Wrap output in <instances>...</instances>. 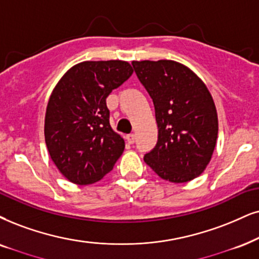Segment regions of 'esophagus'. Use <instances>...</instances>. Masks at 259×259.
I'll list each match as a JSON object with an SVG mask.
<instances>
[{
	"label": "esophagus",
	"instance_id": "1",
	"mask_svg": "<svg viewBox=\"0 0 259 259\" xmlns=\"http://www.w3.org/2000/svg\"><path fill=\"white\" fill-rule=\"evenodd\" d=\"M126 141L129 145H133V143L135 142V135H134V134H129V135H126Z\"/></svg>",
	"mask_w": 259,
	"mask_h": 259
}]
</instances>
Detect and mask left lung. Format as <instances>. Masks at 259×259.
I'll list each match as a JSON object with an SVG mask.
<instances>
[{
	"instance_id": "left-lung-1",
	"label": "left lung",
	"mask_w": 259,
	"mask_h": 259,
	"mask_svg": "<svg viewBox=\"0 0 259 259\" xmlns=\"http://www.w3.org/2000/svg\"><path fill=\"white\" fill-rule=\"evenodd\" d=\"M155 107L158 143L145 162L160 178L186 183L210 162L219 133L218 112L204 82L171 60L133 61Z\"/></svg>"
}]
</instances>
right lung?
I'll return each mask as SVG.
<instances>
[{
	"instance_id": "1",
	"label": "right lung",
	"mask_w": 259,
	"mask_h": 259,
	"mask_svg": "<svg viewBox=\"0 0 259 259\" xmlns=\"http://www.w3.org/2000/svg\"><path fill=\"white\" fill-rule=\"evenodd\" d=\"M133 73L125 61H84L71 67L52 91L45 143L58 171L74 184L100 181L124 152L123 137L110 125L106 98Z\"/></svg>"
}]
</instances>
